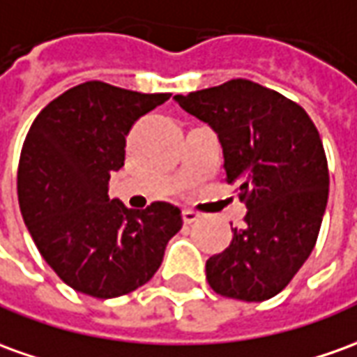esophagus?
<instances>
[{
	"label": "esophagus",
	"instance_id": "34e87169",
	"mask_svg": "<svg viewBox=\"0 0 357 357\" xmlns=\"http://www.w3.org/2000/svg\"><path fill=\"white\" fill-rule=\"evenodd\" d=\"M200 218V213H196L194 210H183V221L186 223V225H190V223H194V221Z\"/></svg>",
	"mask_w": 357,
	"mask_h": 357
}]
</instances>
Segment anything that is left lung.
Here are the masks:
<instances>
[{"instance_id":"left-lung-1","label":"left lung","mask_w":357,"mask_h":357,"mask_svg":"<svg viewBox=\"0 0 357 357\" xmlns=\"http://www.w3.org/2000/svg\"><path fill=\"white\" fill-rule=\"evenodd\" d=\"M183 110L206 122L223 149L225 181L247 202L245 227L208 258L215 294L266 301L303 266L328 200L323 142L303 108L249 79L174 95Z\"/></svg>"}]
</instances>
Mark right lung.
Returning a JSON list of instances; mask_svg holds the SVG:
<instances>
[{"label":"right lung","mask_w":357,"mask_h":357,"mask_svg":"<svg viewBox=\"0 0 357 357\" xmlns=\"http://www.w3.org/2000/svg\"><path fill=\"white\" fill-rule=\"evenodd\" d=\"M169 97L87 81L34 118L17 173L19 206L36 249L75 291L112 299L144 286L183 227L173 204L130 210L108 198L130 128Z\"/></svg>","instance_id":"1"}]
</instances>
